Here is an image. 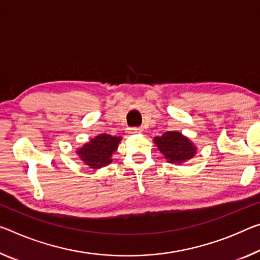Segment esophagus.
Returning <instances> with one entry per match:
<instances>
[{"label": "esophagus", "mask_w": 260, "mask_h": 260, "mask_svg": "<svg viewBox=\"0 0 260 260\" xmlns=\"http://www.w3.org/2000/svg\"><path fill=\"white\" fill-rule=\"evenodd\" d=\"M131 134H141L142 133V129L141 128H131L129 129Z\"/></svg>", "instance_id": "esophagus-1"}]
</instances>
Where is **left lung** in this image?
<instances>
[{"instance_id":"1","label":"left lung","mask_w":260,"mask_h":260,"mask_svg":"<svg viewBox=\"0 0 260 260\" xmlns=\"http://www.w3.org/2000/svg\"><path fill=\"white\" fill-rule=\"evenodd\" d=\"M152 141L167 162L176 166H180L194 157L198 150L191 140L177 131L166 132L162 137H156Z\"/></svg>"}]
</instances>
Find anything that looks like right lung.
Listing matches in <instances>:
<instances>
[{
    "label": "right lung",
    "instance_id": "add662e5",
    "mask_svg": "<svg viewBox=\"0 0 260 260\" xmlns=\"http://www.w3.org/2000/svg\"><path fill=\"white\" fill-rule=\"evenodd\" d=\"M121 140V137L100 134L77 148L76 154L82 163L97 170L112 163V155L117 151Z\"/></svg>",
    "mask_w": 260,
    "mask_h": 260
}]
</instances>
